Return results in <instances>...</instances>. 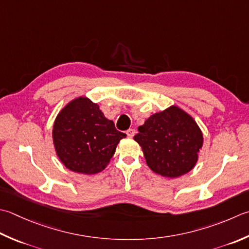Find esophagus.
<instances>
[{"label":"esophagus","instance_id":"obj_1","mask_svg":"<svg viewBox=\"0 0 249 249\" xmlns=\"http://www.w3.org/2000/svg\"><path fill=\"white\" fill-rule=\"evenodd\" d=\"M136 134V130L134 128H129L127 131H126V135H127V137L129 138H133Z\"/></svg>","mask_w":249,"mask_h":249}]
</instances>
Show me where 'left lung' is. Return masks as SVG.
<instances>
[{"label": "left lung", "instance_id": "left-lung-1", "mask_svg": "<svg viewBox=\"0 0 249 249\" xmlns=\"http://www.w3.org/2000/svg\"><path fill=\"white\" fill-rule=\"evenodd\" d=\"M134 139L147 165L165 178H178L193 169L203 147V133L191 115L170 106L145 120Z\"/></svg>", "mask_w": 249, "mask_h": 249}]
</instances>
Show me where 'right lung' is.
<instances>
[{
    "label": "right lung",
    "instance_id": "obj_1",
    "mask_svg": "<svg viewBox=\"0 0 249 249\" xmlns=\"http://www.w3.org/2000/svg\"><path fill=\"white\" fill-rule=\"evenodd\" d=\"M57 157L72 172L95 175L113 157L116 145L126 135L115 129L99 106L87 97L72 99L57 114L53 126Z\"/></svg>",
    "mask_w": 249,
    "mask_h": 249
}]
</instances>
